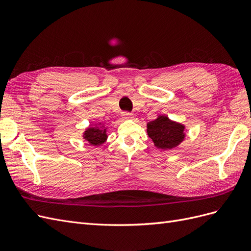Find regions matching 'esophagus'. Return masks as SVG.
<instances>
[{
	"mask_svg": "<svg viewBox=\"0 0 251 251\" xmlns=\"http://www.w3.org/2000/svg\"><path fill=\"white\" fill-rule=\"evenodd\" d=\"M123 118L124 119H133L134 116L132 113H128V112H124L123 113Z\"/></svg>",
	"mask_w": 251,
	"mask_h": 251,
	"instance_id": "obj_1",
	"label": "esophagus"
}]
</instances>
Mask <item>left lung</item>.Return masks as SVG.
Returning <instances> with one entry per match:
<instances>
[{"instance_id": "1", "label": "left lung", "mask_w": 251, "mask_h": 251, "mask_svg": "<svg viewBox=\"0 0 251 251\" xmlns=\"http://www.w3.org/2000/svg\"><path fill=\"white\" fill-rule=\"evenodd\" d=\"M147 127L149 137L155 147L164 151L178 147L185 137V126L166 116H158L157 119L150 121Z\"/></svg>"}]
</instances>
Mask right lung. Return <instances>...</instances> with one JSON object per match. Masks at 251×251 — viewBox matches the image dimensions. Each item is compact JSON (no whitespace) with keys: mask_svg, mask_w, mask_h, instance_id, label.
I'll list each match as a JSON object with an SVG mask.
<instances>
[{"mask_svg":"<svg viewBox=\"0 0 251 251\" xmlns=\"http://www.w3.org/2000/svg\"><path fill=\"white\" fill-rule=\"evenodd\" d=\"M107 128L102 126H90L83 133V139L87 140L91 146H101L107 141Z\"/></svg>","mask_w":251,"mask_h":251,"instance_id":"1","label":"right lung"}]
</instances>
